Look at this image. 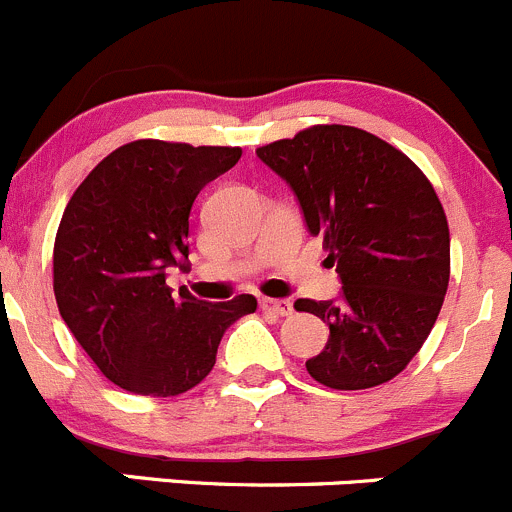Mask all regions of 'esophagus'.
I'll return each instance as SVG.
<instances>
[{
    "label": "esophagus",
    "instance_id": "34e87169",
    "mask_svg": "<svg viewBox=\"0 0 512 512\" xmlns=\"http://www.w3.org/2000/svg\"><path fill=\"white\" fill-rule=\"evenodd\" d=\"M261 308L268 313H276V316H291L293 313V303L288 298H263Z\"/></svg>",
    "mask_w": 512,
    "mask_h": 512
}]
</instances>
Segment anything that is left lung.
<instances>
[{
	"instance_id": "left-lung-1",
	"label": "left lung",
	"mask_w": 512,
	"mask_h": 512,
	"mask_svg": "<svg viewBox=\"0 0 512 512\" xmlns=\"http://www.w3.org/2000/svg\"><path fill=\"white\" fill-rule=\"evenodd\" d=\"M256 154L291 186L343 283L338 301H296L331 328L306 371L336 391L388 383L421 351L448 291L450 231L433 184L356 126L316 124Z\"/></svg>"
}]
</instances>
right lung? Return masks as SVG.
<instances>
[{"label": "right lung", "mask_w": 512, "mask_h": 512, "mask_svg": "<svg viewBox=\"0 0 512 512\" xmlns=\"http://www.w3.org/2000/svg\"><path fill=\"white\" fill-rule=\"evenodd\" d=\"M239 146L139 139L91 169L64 209L54 241L59 313L101 373L136 396L199 386L221 336L256 311L249 293L206 303L171 293L166 271L189 261V214Z\"/></svg>", "instance_id": "right-lung-1"}]
</instances>
